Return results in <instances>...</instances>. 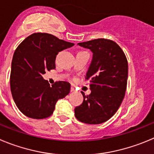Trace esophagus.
Here are the masks:
<instances>
[{
    "instance_id": "esophagus-1",
    "label": "esophagus",
    "mask_w": 154,
    "mask_h": 154,
    "mask_svg": "<svg viewBox=\"0 0 154 154\" xmlns=\"http://www.w3.org/2000/svg\"><path fill=\"white\" fill-rule=\"evenodd\" d=\"M74 91H75V89H74V87H71V88H70V92H72L73 93V92H74Z\"/></svg>"
}]
</instances>
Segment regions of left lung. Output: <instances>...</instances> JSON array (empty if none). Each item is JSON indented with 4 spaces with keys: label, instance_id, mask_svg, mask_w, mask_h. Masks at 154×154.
I'll use <instances>...</instances> for the list:
<instances>
[{
    "label": "left lung",
    "instance_id": "obj_1",
    "mask_svg": "<svg viewBox=\"0 0 154 154\" xmlns=\"http://www.w3.org/2000/svg\"><path fill=\"white\" fill-rule=\"evenodd\" d=\"M93 52L85 79L91 93L74 109L81 122L98 125L111 119L122 103L127 87L128 65L124 51L115 42L105 38L78 43Z\"/></svg>",
    "mask_w": 154,
    "mask_h": 154
}]
</instances>
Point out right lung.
<instances>
[{
  "instance_id": "right-lung-1",
  "label": "right lung",
  "mask_w": 154,
  "mask_h": 154,
  "mask_svg": "<svg viewBox=\"0 0 154 154\" xmlns=\"http://www.w3.org/2000/svg\"><path fill=\"white\" fill-rule=\"evenodd\" d=\"M74 45L51 34L37 32L17 47L11 64L10 83L13 99L23 114L35 119L49 117L57 100L70 93L68 82L57 81L50 86L42 74L55 68L59 51Z\"/></svg>"
}]
</instances>
